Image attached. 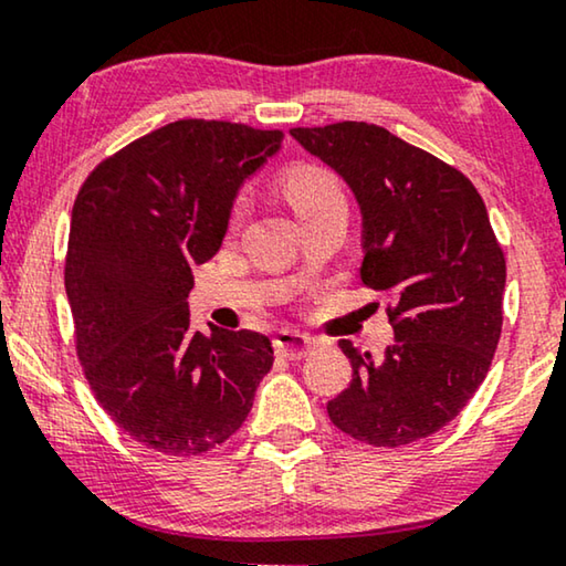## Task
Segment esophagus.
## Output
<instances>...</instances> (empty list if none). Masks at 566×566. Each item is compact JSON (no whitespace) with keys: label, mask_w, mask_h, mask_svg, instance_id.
<instances>
[{"label":"esophagus","mask_w":566,"mask_h":566,"mask_svg":"<svg viewBox=\"0 0 566 566\" xmlns=\"http://www.w3.org/2000/svg\"><path fill=\"white\" fill-rule=\"evenodd\" d=\"M314 337L304 335V332H293V329H281L275 335V353L283 355L289 360H298L304 355L312 353L314 347Z\"/></svg>","instance_id":"34e87169"}]
</instances>
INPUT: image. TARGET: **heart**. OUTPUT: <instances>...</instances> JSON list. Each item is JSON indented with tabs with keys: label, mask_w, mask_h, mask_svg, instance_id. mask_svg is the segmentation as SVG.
<instances>
[{
	"label": "heart",
	"mask_w": 566,
	"mask_h": 566,
	"mask_svg": "<svg viewBox=\"0 0 566 566\" xmlns=\"http://www.w3.org/2000/svg\"><path fill=\"white\" fill-rule=\"evenodd\" d=\"M283 192L293 206V211L298 213V219L306 213L319 211L324 206L345 203L337 177L329 169L316 165L291 167L283 177ZM239 216H242V206L237 203L234 211H231V227L239 221Z\"/></svg>",
	"instance_id": "1"
}]
</instances>
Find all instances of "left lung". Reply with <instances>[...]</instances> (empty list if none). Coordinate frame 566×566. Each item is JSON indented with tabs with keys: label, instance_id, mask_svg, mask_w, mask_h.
Segmentation results:
<instances>
[{
	"label": "left lung",
	"instance_id": "8db88e82",
	"mask_svg": "<svg viewBox=\"0 0 566 566\" xmlns=\"http://www.w3.org/2000/svg\"><path fill=\"white\" fill-rule=\"evenodd\" d=\"M350 185L363 213L360 281L394 298L384 358L339 347L353 381L329 420L376 448L446 428L482 386L502 332L505 254L484 200L459 169L374 123L291 128Z\"/></svg>",
	"mask_w": 566,
	"mask_h": 566
}]
</instances>
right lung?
Wrapping results in <instances>:
<instances>
[{
    "mask_svg": "<svg viewBox=\"0 0 566 566\" xmlns=\"http://www.w3.org/2000/svg\"><path fill=\"white\" fill-rule=\"evenodd\" d=\"M283 130L175 120L92 169L74 200L64 283L99 407L151 451L200 455L242 428L273 345L190 327L192 268L219 252L247 177Z\"/></svg>",
    "mask_w": 566,
    "mask_h": 566,
    "instance_id": "1",
    "label": "right lung"
}]
</instances>
